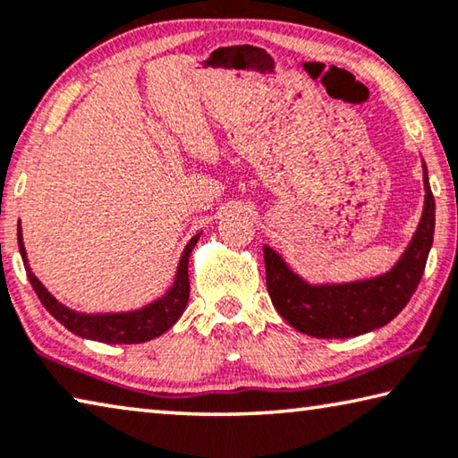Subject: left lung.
Instances as JSON below:
<instances>
[{
  "mask_svg": "<svg viewBox=\"0 0 458 458\" xmlns=\"http://www.w3.org/2000/svg\"><path fill=\"white\" fill-rule=\"evenodd\" d=\"M424 167V210L397 264L378 276L352 283L311 284L291 270L283 256L264 245L266 284L272 305L294 329L313 337H356L395 319L421 280L434 242L436 205Z\"/></svg>",
  "mask_w": 458,
  "mask_h": 458,
  "instance_id": "1",
  "label": "left lung"
}]
</instances>
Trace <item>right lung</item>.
Segmentation results:
<instances>
[{
	"instance_id": "obj_1",
	"label": "right lung",
	"mask_w": 458,
	"mask_h": 458,
	"mask_svg": "<svg viewBox=\"0 0 458 458\" xmlns=\"http://www.w3.org/2000/svg\"><path fill=\"white\" fill-rule=\"evenodd\" d=\"M202 233H196L186 243L184 251L180 256L178 270H175L174 284L167 288L164 297L149 302V305L135 309V311H121V313H80L73 311L59 302L47 291L45 284L34 276L32 268L28 266L26 248L22 242V229L18 225V248L20 256L24 259V268L28 280L38 294V299L48 313L55 319L63 323L69 332L86 337V340H96L104 344H140L149 342L153 337L165 334L175 321L182 318L188 305L190 297V280H188V258L192 253L194 245L199 243Z\"/></svg>"
}]
</instances>
